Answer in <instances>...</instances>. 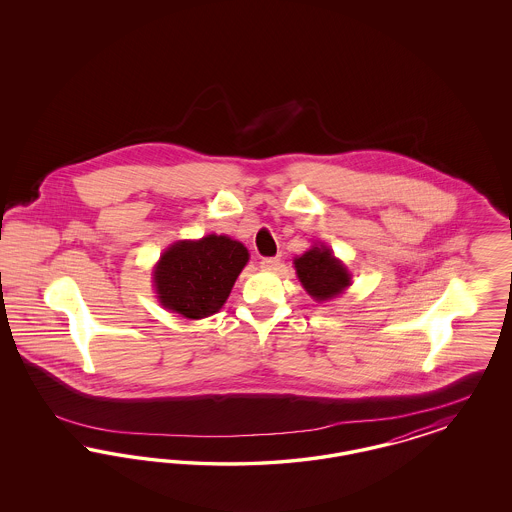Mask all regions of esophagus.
Instances as JSON below:
<instances>
[{"label":"esophagus","mask_w":512,"mask_h":512,"mask_svg":"<svg viewBox=\"0 0 512 512\" xmlns=\"http://www.w3.org/2000/svg\"><path fill=\"white\" fill-rule=\"evenodd\" d=\"M280 265V259L278 257H267L261 261V268L263 270H276V267Z\"/></svg>","instance_id":"1"}]
</instances>
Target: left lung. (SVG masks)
Instances as JSON below:
<instances>
[{"mask_svg":"<svg viewBox=\"0 0 512 512\" xmlns=\"http://www.w3.org/2000/svg\"><path fill=\"white\" fill-rule=\"evenodd\" d=\"M299 282L315 301L338 297L351 286V274L326 245H313L293 261Z\"/></svg>","mask_w":512,"mask_h":512,"instance_id":"obj_1","label":"left lung"}]
</instances>
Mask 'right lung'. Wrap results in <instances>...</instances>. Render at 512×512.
Wrapping results in <instances>:
<instances>
[{
	"mask_svg": "<svg viewBox=\"0 0 512 512\" xmlns=\"http://www.w3.org/2000/svg\"><path fill=\"white\" fill-rule=\"evenodd\" d=\"M247 261L244 244L228 236L209 234L195 242H176L153 270L159 303L192 320L211 317L226 303Z\"/></svg>",
	"mask_w": 512,
	"mask_h": 512,
	"instance_id": "obj_1",
	"label": "right lung"
}]
</instances>
